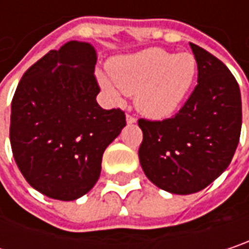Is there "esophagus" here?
<instances>
[{
	"instance_id": "34e87169",
	"label": "esophagus",
	"mask_w": 249,
	"mask_h": 249,
	"mask_svg": "<svg viewBox=\"0 0 249 249\" xmlns=\"http://www.w3.org/2000/svg\"><path fill=\"white\" fill-rule=\"evenodd\" d=\"M126 123L127 124H134L136 123V117L132 115H126Z\"/></svg>"
}]
</instances>
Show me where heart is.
I'll list each match as a JSON object with an SVG mask.
<instances>
[{
	"instance_id": "b5f03b06",
	"label": "heart",
	"mask_w": 249,
	"mask_h": 249,
	"mask_svg": "<svg viewBox=\"0 0 249 249\" xmlns=\"http://www.w3.org/2000/svg\"><path fill=\"white\" fill-rule=\"evenodd\" d=\"M107 69L112 80L98 75L102 89L112 99H119L120 90L134 95L136 109L153 120L174 115L188 98L198 75V63L191 52L171 53L160 48L112 58Z\"/></svg>"
}]
</instances>
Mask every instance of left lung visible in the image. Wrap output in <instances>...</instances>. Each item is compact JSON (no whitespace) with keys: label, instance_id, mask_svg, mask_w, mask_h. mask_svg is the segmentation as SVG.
Returning <instances> with one entry per match:
<instances>
[{"label":"left lung","instance_id":"obj_1","mask_svg":"<svg viewBox=\"0 0 249 249\" xmlns=\"http://www.w3.org/2000/svg\"><path fill=\"white\" fill-rule=\"evenodd\" d=\"M198 83L174 117L140 119V166L154 186L171 194H193L230 166L242 123L240 86L230 69L205 49L190 44Z\"/></svg>","mask_w":249,"mask_h":249}]
</instances>
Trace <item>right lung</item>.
Returning a JSON list of instances; mask_svg holds the SVG:
<instances>
[{
	"label": "right lung",
	"mask_w": 249,
	"mask_h": 249,
	"mask_svg": "<svg viewBox=\"0 0 249 249\" xmlns=\"http://www.w3.org/2000/svg\"><path fill=\"white\" fill-rule=\"evenodd\" d=\"M96 49L69 41L34 63L11 105L9 140L29 186L55 200L72 201L96 184L106 147L126 126L120 109L96 102Z\"/></svg>",
	"instance_id": "right-lung-1"
}]
</instances>
